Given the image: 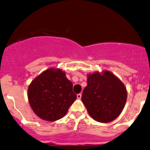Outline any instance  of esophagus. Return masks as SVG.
Masks as SVG:
<instances>
[{
  "mask_svg": "<svg viewBox=\"0 0 150 150\" xmlns=\"http://www.w3.org/2000/svg\"><path fill=\"white\" fill-rule=\"evenodd\" d=\"M81 96H82V94H81V93H79V94H77V98L81 99Z\"/></svg>",
  "mask_w": 150,
  "mask_h": 150,
  "instance_id": "obj_1",
  "label": "esophagus"
}]
</instances>
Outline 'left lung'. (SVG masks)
I'll use <instances>...</instances> for the list:
<instances>
[{"mask_svg":"<svg viewBox=\"0 0 150 150\" xmlns=\"http://www.w3.org/2000/svg\"><path fill=\"white\" fill-rule=\"evenodd\" d=\"M81 100L94 120L109 122L117 118L123 110L127 91L122 82L111 72L104 71L103 74L95 72L88 75Z\"/></svg>","mask_w":150,"mask_h":150,"instance_id":"8db88e82","label":"left lung"}]
</instances>
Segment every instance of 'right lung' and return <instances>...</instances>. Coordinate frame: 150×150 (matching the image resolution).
I'll use <instances>...</instances> for the list:
<instances>
[{"label": "right lung", "instance_id": "obj_1", "mask_svg": "<svg viewBox=\"0 0 150 150\" xmlns=\"http://www.w3.org/2000/svg\"><path fill=\"white\" fill-rule=\"evenodd\" d=\"M73 84L61 69H49L31 82L28 100L35 113L45 120L62 118L76 99Z\"/></svg>", "mask_w": 150, "mask_h": 150}]
</instances>
